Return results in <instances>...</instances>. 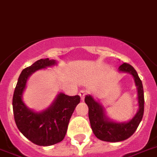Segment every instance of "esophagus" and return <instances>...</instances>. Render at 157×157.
Returning a JSON list of instances; mask_svg holds the SVG:
<instances>
[{
  "label": "esophagus",
  "mask_w": 157,
  "mask_h": 157,
  "mask_svg": "<svg viewBox=\"0 0 157 157\" xmlns=\"http://www.w3.org/2000/svg\"><path fill=\"white\" fill-rule=\"evenodd\" d=\"M87 94V92L86 91H84V90H82V91H80V92H79V95L80 96V99H81V100H84V96H85V95Z\"/></svg>",
  "instance_id": "obj_1"
}]
</instances>
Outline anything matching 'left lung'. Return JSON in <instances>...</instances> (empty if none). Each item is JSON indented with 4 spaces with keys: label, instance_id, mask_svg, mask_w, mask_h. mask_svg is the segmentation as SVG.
<instances>
[{
    "label": "left lung",
    "instance_id": "8db88e82",
    "mask_svg": "<svg viewBox=\"0 0 157 157\" xmlns=\"http://www.w3.org/2000/svg\"><path fill=\"white\" fill-rule=\"evenodd\" d=\"M119 72L131 74L134 78L137 90L138 111L127 122H116L110 120L105 114L104 108L95 101L92 95H86L84 101L88 107V117L92 131L99 140L108 142H118L129 138L136 131L144 114V90L142 82L134 68L129 64L123 63L118 68Z\"/></svg>",
    "mask_w": 157,
    "mask_h": 157
}]
</instances>
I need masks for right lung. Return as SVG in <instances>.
Returning <instances> with one entry per match:
<instances>
[{
    "label": "right lung",
    "instance_id": "right-lung-1",
    "mask_svg": "<svg viewBox=\"0 0 157 157\" xmlns=\"http://www.w3.org/2000/svg\"><path fill=\"white\" fill-rule=\"evenodd\" d=\"M56 64L55 60L46 58L38 60L24 69L19 77L13 94V114L17 128L29 141L40 146L53 145L63 140L69 119L80 101L79 95L69 96L61 92L50 107L41 112L32 111L24 103L22 96L28 77L35 71Z\"/></svg>",
    "mask_w": 157,
    "mask_h": 157
}]
</instances>
